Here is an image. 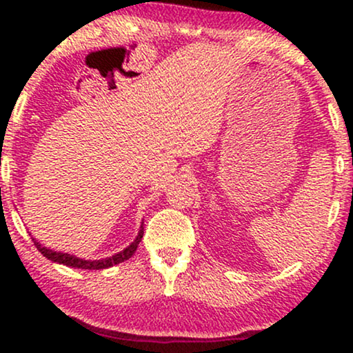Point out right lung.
Wrapping results in <instances>:
<instances>
[{
  "instance_id": "add662e5",
  "label": "right lung",
  "mask_w": 353,
  "mask_h": 353,
  "mask_svg": "<svg viewBox=\"0 0 353 353\" xmlns=\"http://www.w3.org/2000/svg\"><path fill=\"white\" fill-rule=\"evenodd\" d=\"M143 234H144V228H143V224H141V229H139V232H137L136 239L131 242V244L125 247V249H123L121 252H117L114 255H111V257L98 259V261H86V259L76 257V255H71V254H66V252H56V250L50 249V247L41 245V242H38L36 239H33V242H34L36 249H38L39 252H41L44 257L48 259V261L56 262V264H63L66 267H74V269L101 270V269H109V267L117 265V264H121V262L131 259L132 254L136 252L137 245H139L141 239H143Z\"/></svg>"
}]
</instances>
